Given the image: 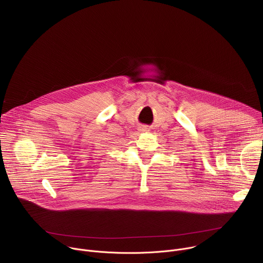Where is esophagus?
<instances>
[{"mask_svg": "<svg viewBox=\"0 0 263 263\" xmlns=\"http://www.w3.org/2000/svg\"><path fill=\"white\" fill-rule=\"evenodd\" d=\"M142 130H143V131H147V130H148V128H146V127H143V128H142Z\"/></svg>", "mask_w": 263, "mask_h": 263, "instance_id": "obj_1", "label": "esophagus"}]
</instances>
